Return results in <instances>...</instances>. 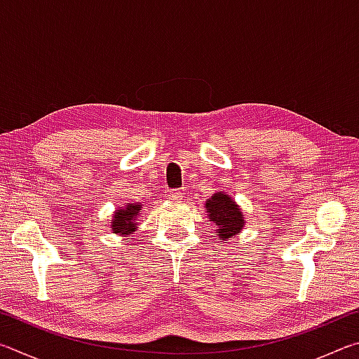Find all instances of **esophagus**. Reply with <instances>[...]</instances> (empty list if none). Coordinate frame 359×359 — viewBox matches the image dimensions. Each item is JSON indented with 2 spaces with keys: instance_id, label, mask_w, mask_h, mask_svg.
I'll use <instances>...</instances> for the list:
<instances>
[{
  "instance_id": "esophagus-1",
  "label": "esophagus",
  "mask_w": 359,
  "mask_h": 359,
  "mask_svg": "<svg viewBox=\"0 0 359 359\" xmlns=\"http://www.w3.org/2000/svg\"><path fill=\"white\" fill-rule=\"evenodd\" d=\"M182 194H184V193H182V190H179V188H175V190L169 191V198L174 199V201H175V199H180L182 198Z\"/></svg>"
}]
</instances>
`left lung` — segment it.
Masks as SVG:
<instances>
[{"mask_svg": "<svg viewBox=\"0 0 359 359\" xmlns=\"http://www.w3.org/2000/svg\"><path fill=\"white\" fill-rule=\"evenodd\" d=\"M205 209L209 212L210 222L218 226V236L222 239H229L231 236L241 233L244 226L241 209L228 194L217 193L205 203Z\"/></svg>", "mask_w": 359, "mask_h": 359, "instance_id": "1", "label": "left lung"}]
</instances>
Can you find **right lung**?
Segmentation results:
<instances>
[{"mask_svg": "<svg viewBox=\"0 0 359 359\" xmlns=\"http://www.w3.org/2000/svg\"><path fill=\"white\" fill-rule=\"evenodd\" d=\"M139 210H141V205L139 204H131L128 208L120 209L117 214L114 215L112 222V231L114 233H121V234H130L136 229V217L139 215Z\"/></svg>", "mask_w": 359, "mask_h": 359, "instance_id": "obj_1", "label": "right lung"}]
</instances>
